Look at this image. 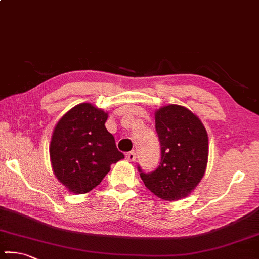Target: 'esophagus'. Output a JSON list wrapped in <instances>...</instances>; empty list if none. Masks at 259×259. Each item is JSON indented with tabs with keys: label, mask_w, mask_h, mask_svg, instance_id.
<instances>
[{
	"label": "esophagus",
	"mask_w": 259,
	"mask_h": 259,
	"mask_svg": "<svg viewBox=\"0 0 259 259\" xmlns=\"http://www.w3.org/2000/svg\"><path fill=\"white\" fill-rule=\"evenodd\" d=\"M137 159V154L134 152H130L126 154V160L127 161H134Z\"/></svg>",
	"instance_id": "obj_1"
}]
</instances>
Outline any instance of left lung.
I'll return each mask as SVG.
<instances>
[{"mask_svg": "<svg viewBox=\"0 0 259 259\" xmlns=\"http://www.w3.org/2000/svg\"><path fill=\"white\" fill-rule=\"evenodd\" d=\"M155 130L161 144L160 166L140 176L145 186L166 201H178L193 192L207 169L208 133L201 119L181 105L155 111Z\"/></svg>", "mask_w": 259, "mask_h": 259, "instance_id": "8db88e82", "label": "left lung"}]
</instances>
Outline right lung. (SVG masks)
I'll list each match as a JSON object with an SVG mask.
<instances>
[{
    "label": "right lung",
    "instance_id": "obj_1",
    "mask_svg": "<svg viewBox=\"0 0 259 259\" xmlns=\"http://www.w3.org/2000/svg\"><path fill=\"white\" fill-rule=\"evenodd\" d=\"M108 113L90 103L67 111L56 123L50 161L58 181L74 194H85L102 182L111 164L123 159L105 127Z\"/></svg>",
    "mask_w": 259,
    "mask_h": 259
}]
</instances>
